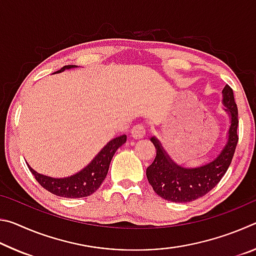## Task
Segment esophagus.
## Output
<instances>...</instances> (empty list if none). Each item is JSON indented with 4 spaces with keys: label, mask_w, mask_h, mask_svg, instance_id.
<instances>
[{
    "label": "esophagus",
    "mask_w": 256,
    "mask_h": 256,
    "mask_svg": "<svg viewBox=\"0 0 256 256\" xmlns=\"http://www.w3.org/2000/svg\"><path fill=\"white\" fill-rule=\"evenodd\" d=\"M132 136L134 138H144L146 136V128L142 124H138L132 128Z\"/></svg>",
    "instance_id": "esophagus-1"
}]
</instances>
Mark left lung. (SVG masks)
Here are the masks:
<instances>
[{
  "label": "left lung",
  "instance_id": "obj_1",
  "mask_svg": "<svg viewBox=\"0 0 256 256\" xmlns=\"http://www.w3.org/2000/svg\"><path fill=\"white\" fill-rule=\"evenodd\" d=\"M222 105L229 116V128L224 148L214 159L198 167L180 166L170 158L157 138L152 142L157 154L146 168V178L160 198L170 202L186 203L206 196L219 183L230 166L238 142V110L232 89L228 84L222 90Z\"/></svg>",
  "mask_w": 256,
  "mask_h": 256
}]
</instances>
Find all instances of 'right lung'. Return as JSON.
I'll use <instances>...</instances> for the list:
<instances>
[{
	"mask_svg": "<svg viewBox=\"0 0 256 256\" xmlns=\"http://www.w3.org/2000/svg\"><path fill=\"white\" fill-rule=\"evenodd\" d=\"M76 66H63L60 70L55 73L64 72L70 68H76ZM126 142V136H118L112 138L104 148L99 151L98 154L94 157L92 162L84 168V170L78 172L76 174L64 177V178H55V177L46 176L40 174L32 167L29 166V170L32 172L34 178L40 183L42 188L48 190V192L55 194L58 196L68 198H79L92 196L96 192L102 185V180L108 172L110 164L112 162V156L115 154L120 146Z\"/></svg>",
	"mask_w": 256,
	"mask_h": 256,
	"instance_id": "obj_1",
	"label": "right lung"
}]
</instances>
